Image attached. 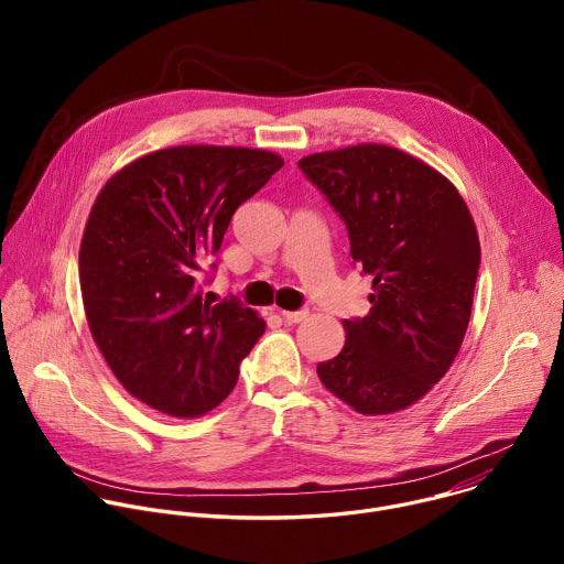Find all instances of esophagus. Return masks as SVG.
Instances as JSON below:
<instances>
[{
  "label": "esophagus",
  "instance_id": "34e87169",
  "mask_svg": "<svg viewBox=\"0 0 564 564\" xmlns=\"http://www.w3.org/2000/svg\"><path fill=\"white\" fill-rule=\"evenodd\" d=\"M307 310H283V318L288 321V324H301V321H305L307 318Z\"/></svg>",
  "mask_w": 564,
  "mask_h": 564
}]
</instances>
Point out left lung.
Returning <instances> with one entry per match:
<instances>
[{"label":"left lung","mask_w":564,"mask_h":564,"mask_svg":"<svg viewBox=\"0 0 564 564\" xmlns=\"http://www.w3.org/2000/svg\"><path fill=\"white\" fill-rule=\"evenodd\" d=\"M299 167L346 223L352 263L375 290L318 379L361 415L404 411L464 341L479 270L473 216L448 178L388 144L312 153Z\"/></svg>","instance_id":"1"}]
</instances>
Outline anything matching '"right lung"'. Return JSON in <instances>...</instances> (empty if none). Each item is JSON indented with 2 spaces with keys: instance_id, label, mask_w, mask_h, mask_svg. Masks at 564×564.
Wrapping results in <instances>:
<instances>
[{
  "instance_id": "1",
  "label": "right lung",
  "mask_w": 564,
  "mask_h": 564,
  "mask_svg": "<svg viewBox=\"0 0 564 564\" xmlns=\"http://www.w3.org/2000/svg\"><path fill=\"white\" fill-rule=\"evenodd\" d=\"M281 167L263 149L170 147L133 160L98 194L79 288L102 357L142 404L200 417L236 386L265 321L236 299L212 303L198 279L216 270L231 214Z\"/></svg>"
}]
</instances>
